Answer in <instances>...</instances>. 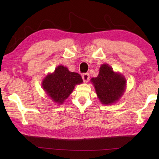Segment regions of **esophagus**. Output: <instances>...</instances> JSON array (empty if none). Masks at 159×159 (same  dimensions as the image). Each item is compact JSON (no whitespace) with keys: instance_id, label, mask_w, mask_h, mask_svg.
I'll list each match as a JSON object with an SVG mask.
<instances>
[{"instance_id":"1","label":"esophagus","mask_w":159,"mask_h":159,"mask_svg":"<svg viewBox=\"0 0 159 159\" xmlns=\"http://www.w3.org/2000/svg\"><path fill=\"white\" fill-rule=\"evenodd\" d=\"M89 78H90V75L88 73L83 74L82 75V79L83 80V81H84V83H87L88 80H89Z\"/></svg>"}]
</instances>
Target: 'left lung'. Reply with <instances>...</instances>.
Returning <instances> with one entry per match:
<instances>
[{"instance_id":"obj_1","label":"left lung","mask_w":159,"mask_h":159,"mask_svg":"<svg viewBox=\"0 0 159 159\" xmlns=\"http://www.w3.org/2000/svg\"><path fill=\"white\" fill-rule=\"evenodd\" d=\"M91 82L102 104L116 102L125 90L126 80L122 74L113 71L112 67L104 64L99 68L98 76L92 78Z\"/></svg>"}]
</instances>
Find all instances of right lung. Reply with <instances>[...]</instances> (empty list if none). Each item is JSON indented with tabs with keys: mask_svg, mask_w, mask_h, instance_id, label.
<instances>
[{
	"mask_svg": "<svg viewBox=\"0 0 159 159\" xmlns=\"http://www.w3.org/2000/svg\"><path fill=\"white\" fill-rule=\"evenodd\" d=\"M82 83L80 74L69 71L66 67L60 65L43 80L42 87L54 102L63 104L73 92L75 85Z\"/></svg>",
	"mask_w": 159,
	"mask_h": 159,
	"instance_id": "1",
	"label": "right lung"
}]
</instances>
